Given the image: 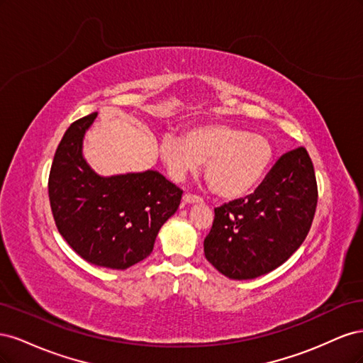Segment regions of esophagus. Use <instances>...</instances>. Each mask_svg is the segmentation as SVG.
<instances>
[{"label": "esophagus", "mask_w": 363, "mask_h": 363, "mask_svg": "<svg viewBox=\"0 0 363 363\" xmlns=\"http://www.w3.org/2000/svg\"><path fill=\"white\" fill-rule=\"evenodd\" d=\"M203 200L200 199V196L196 195H192V194H184L183 195V203L184 204H196V203H201Z\"/></svg>", "instance_id": "obj_1"}]
</instances>
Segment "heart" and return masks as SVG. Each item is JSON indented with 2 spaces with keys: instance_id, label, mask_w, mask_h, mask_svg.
<instances>
[{
  "instance_id": "b5f03b06",
  "label": "heart",
  "mask_w": 363,
  "mask_h": 363,
  "mask_svg": "<svg viewBox=\"0 0 363 363\" xmlns=\"http://www.w3.org/2000/svg\"><path fill=\"white\" fill-rule=\"evenodd\" d=\"M159 156L174 182H183L204 162V175L221 199H240L267 177L274 160L271 140L221 123L189 127L182 136L164 135Z\"/></svg>"
}]
</instances>
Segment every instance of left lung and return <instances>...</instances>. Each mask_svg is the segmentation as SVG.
I'll return each instance as SVG.
<instances>
[{
  "label": "left lung",
  "mask_w": 363,
  "mask_h": 363,
  "mask_svg": "<svg viewBox=\"0 0 363 363\" xmlns=\"http://www.w3.org/2000/svg\"><path fill=\"white\" fill-rule=\"evenodd\" d=\"M318 201L313 163L306 148L283 155L259 188L215 208L204 256L233 280L268 274L286 262L309 233Z\"/></svg>",
  "instance_id": "obj_1"
}]
</instances>
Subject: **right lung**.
Instances as JSON below:
<instances>
[{
  "mask_svg": "<svg viewBox=\"0 0 363 363\" xmlns=\"http://www.w3.org/2000/svg\"><path fill=\"white\" fill-rule=\"evenodd\" d=\"M96 115L75 121L63 135L50 171V204L77 255L96 267L127 269L151 255L183 192L155 169L107 177L94 171L83 140Z\"/></svg>",
  "mask_w": 363,
  "mask_h": 363,
  "instance_id": "add662e5",
  "label": "right lung"
}]
</instances>
